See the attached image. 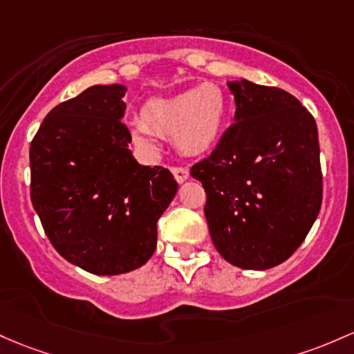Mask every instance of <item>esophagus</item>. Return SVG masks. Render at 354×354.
<instances>
[{"mask_svg": "<svg viewBox=\"0 0 354 354\" xmlns=\"http://www.w3.org/2000/svg\"><path fill=\"white\" fill-rule=\"evenodd\" d=\"M171 173H173L174 180L178 181V183H183L189 178V171L183 168V166H171Z\"/></svg>", "mask_w": 354, "mask_h": 354, "instance_id": "obj_1", "label": "esophagus"}]
</instances>
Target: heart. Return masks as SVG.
<instances>
[{"mask_svg":"<svg viewBox=\"0 0 354 354\" xmlns=\"http://www.w3.org/2000/svg\"><path fill=\"white\" fill-rule=\"evenodd\" d=\"M227 95L216 84H201L192 91L149 100L141 120L133 124L134 139L153 146V133L173 138L185 154H201L218 141L227 120Z\"/></svg>","mask_w":354,"mask_h":354,"instance_id":"heart-1","label":"heart"}]
</instances>
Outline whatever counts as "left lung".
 Returning <instances> with one entry per match:
<instances>
[{"mask_svg":"<svg viewBox=\"0 0 354 354\" xmlns=\"http://www.w3.org/2000/svg\"><path fill=\"white\" fill-rule=\"evenodd\" d=\"M228 87L235 122L189 173L207 193L218 254L240 269L266 270L297 250L321 209L316 120L282 88L245 79Z\"/></svg>","mask_w":354,"mask_h":354,"instance_id":"obj_1","label":"left lung"}]
</instances>
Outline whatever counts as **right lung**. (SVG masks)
<instances>
[{
	"label": "right lung",
	"mask_w": 354,
	"mask_h": 354,
	"mask_svg": "<svg viewBox=\"0 0 354 354\" xmlns=\"http://www.w3.org/2000/svg\"><path fill=\"white\" fill-rule=\"evenodd\" d=\"M126 87L94 85L46 114L30 145V196L46 236L70 263L97 275L141 267L178 183L142 166L120 122Z\"/></svg>",
	"instance_id": "1"
}]
</instances>
